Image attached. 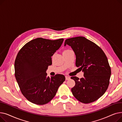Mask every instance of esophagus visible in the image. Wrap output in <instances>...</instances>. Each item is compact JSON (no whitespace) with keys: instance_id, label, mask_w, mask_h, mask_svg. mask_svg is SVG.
Returning <instances> with one entry per match:
<instances>
[{"instance_id":"34e87169","label":"esophagus","mask_w":122,"mask_h":122,"mask_svg":"<svg viewBox=\"0 0 122 122\" xmlns=\"http://www.w3.org/2000/svg\"><path fill=\"white\" fill-rule=\"evenodd\" d=\"M65 79H66V80H69L70 79V77L69 76H66Z\"/></svg>"}]
</instances>
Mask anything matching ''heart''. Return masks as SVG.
I'll list each match as a JSON object with an SVG mask.
<instances>
[{
    "mask_svg": "<svg viewBox=\"0 0 122 122\" xmlns=\"http://www.w3.org/2000/svg\"><path fill=\"white\" fill-rule=\"evenodd\" d=\"M69 50V49H66V50H64V51H67V50Z\"/></svg>",
    "mask_w": 122,
    "mask_h": 122,
    "instance_id": "1",
    "label": "heart"
}]
</instances>
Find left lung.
Masks as SVG:
<instances>
[{"instance_id":"8db88e82","label":"left lung","mask_w":122,"mask_h":122,"mask_svg":"<svg viewBox=\"0 0 122 122\" xmlns=\"http://www.w3.org/2000/svg\"><path fill=\"white\" fill-rule=\"evenodd\" d=\"M71 46L76 56V66L84 72V78H71L75 81L71 91L74 97L83 103L99 99L107 89L111 74L107 58L102 49L85 37L66 40L64 46Z\"/></svg>"}]
</instances>
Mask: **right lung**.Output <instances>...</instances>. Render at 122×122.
I'll return each mask as SVG.
<instances>
[{"label":"right lung","mask_w":122,"mask_h":122,"mask_svg":"<svg viewBox=\"0 0 122 122\" xmlns=\"http://www.w3.org/2000/svg\"><path fill=\"white\" fill-rule=\"evenodd\" d=\"M63 38L50 40L39 37L27 43L19 50L14 63L15 76L20 91L31 103L47 104L53 99L65 76L49 78L46 73L52 64L51 56L58 49Z\"/></svg>","instance_id":"right-lung-1"}]
</instances>
